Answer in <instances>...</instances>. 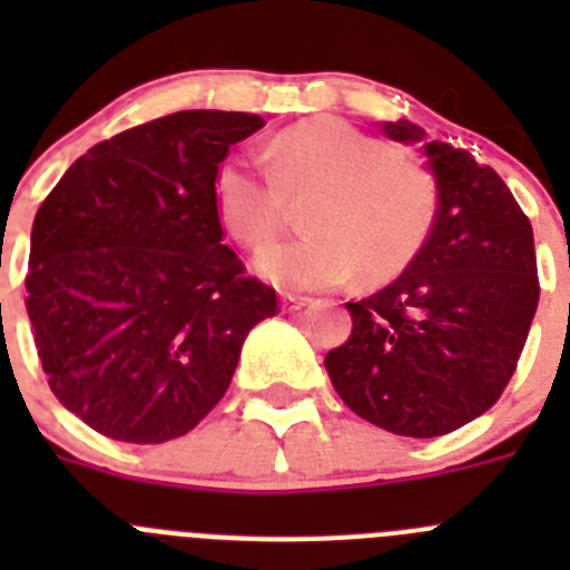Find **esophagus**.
<instances>
[{"mask_svg": "<svg viewBox=\"0 0 570 570\" xmlns=\"http://www.w3.org/2000/svg\"><path fill=\"white\" fill-rule=\"evenodd\" d=\"M311 302V296H302V294H282V308L285 311H299L305 308Z\"/></svg>", "mask_w": 570, "mask_h": 570, "instance_id": "esophagus-1", "label": "esophagus"}]
</instances>
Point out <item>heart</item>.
Masks as SVG:
<instances>
[{
    "label": "heart",
    "mask_w": 570,
    "mask_h": 570,
    "mask_svg": "<svg viewBox=\"0 0 570 570\" xmlns=\"http://www.w3.org/2000/svg\"><path fill=\"white\" fill-rule=\"evenodd\" d=\"M268 174L242 159L214 170L219 223L245 248L268 245L302 203V239L262 250L256 268L285 288H331L360 271L365 282L400 276L436 223V185L411 154L345 119L316 116L274 136Z\"/></svg>",
    "instance_id": "obj_1"
}]
</instances>
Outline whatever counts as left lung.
<instances>
[{
    "label": "left lung",
    "instance_id": "obj_1",
    "mask_svg": "<svg viewBox=\"0 0 570 570\" xmlns=\"http://www.w3.org/2000/svg\"><path fill=\"white\" fill-rule=\"evenodd\" d=\"M382 134L425 142L407 119ZM422 150L436 176L434 230L400 279L347 302L354 331L325 367L356 416L431 440L500 400L537 314L540 276L531 223L500 174L448 142Z\"/></svg>",
    "mask_w": 570,
    "mask_h": 570
}]
</instances>
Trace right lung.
I'll return each instance as SVG.
<instances>
[{"instance_id": "1", "label": "right lung", "mask_w": 570, "mask_h": 570, "mask_svg": "<svg viewBox=\"0 0 570 570\" xmlns=\"http://www.w3.org/2000/svg\"><path fill=\"white\" fill-rule=\"evenodd\" d=\"M265 125L179 110L94 145L45 196L24 308L59 402L102 436L156 445L225 396L276 291L223 245L210 183Z\"/></svg>"}]
</instances>
